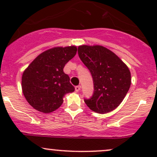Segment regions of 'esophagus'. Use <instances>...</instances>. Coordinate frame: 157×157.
<instances>
[{"instance_id":"34e87169","label":"esophagus","mask_w":157,"mask_h":157,"mask_svg":"<svg viewBox=\"0 0 157 157\" xmlns=\"http://www.w3.org/2000/svg\"><path fill=\"white\" fill-rule=\"evenodd\" d=\"M80 89H81V86H80V85H78V86H75V90H76V91H77V92L80 91Z\"/></svg>"}]
</instances>
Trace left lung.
Returning a JSON list of instances; mask_svg holds the SVG:
<instances>
[{"mask_svg":"<svg viewBox=\"0 0 157 157\" xmlns=\"http://www.w3.org/2000/svg\"><path fill=\"white\" fill-rule=\"evenodd\" d=\"M78 55L93 81V94L90 99H84L85 103L99 114L116 109L131 86V73L126 64L115 53L100 45L79 46Z\"/></svg>","mask_w":157,"mask_h":157,"instance_id":"obj_1","label":"left lung"}]
</instances>
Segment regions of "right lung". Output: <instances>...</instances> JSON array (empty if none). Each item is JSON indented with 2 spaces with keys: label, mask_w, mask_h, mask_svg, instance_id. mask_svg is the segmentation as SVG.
Here are the masks:
<instances>
[{
  "label": "right lung",
  "mask_w": 157,
  "mask_h": 157,
  "mask_svg": "<svg viewBox=\"0 0 157 157\" xmlns=\"http://www.w3.org/2000/svg\"><path fill=\"white\" fill-rule=\"evenodd\" d=\"M76 53L75 46L51 48L40 54L25 70L23 93L35 109L44 113L53 112L61 106L66 93L74 91L63 69Z\"/></svg>",
  "instance_id": "obj_1"
}]
</instances>
